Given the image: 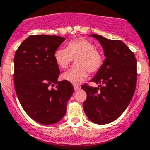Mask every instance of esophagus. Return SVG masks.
Returning <instances> with one entry per match:
<instances>
[{
	"label": "esophagus",
	"mask_w": 150,
	"mask_h": 150,
	"mask_svg": "<svg viewBox=\"0 0 150 150\" xmlns=\"http://www.w3.org/2000/svg\"><path fill=\"white\" fill-rule=\"evenodd\" d=\"M73 87H74V90H75V91H79V90L81 88L80 86L77 85V84H74Z\"/></svg>",
	"instance_id": "esophagus-1"
}]
</instances>
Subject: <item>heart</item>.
<instances>
[{"mask_svg": "<svg viewBox=\"0 0 150 150\" xmlns=\"http://www.w3.org/2000/svg\"><path fill=\"white\" fill-rule=\"evenodd\" d=\"M53 58L60 69H66L75 59L76 66L65 72L62 78L72 83L79 84L91 73L97 72L103 64V57L91 41L85 38H76L68 42L66 48H58Z\"/></svg>", "mask_w": 150, "mask_h": 150, "instance_id": "obj_1", "label": "heart"}]
</instances>
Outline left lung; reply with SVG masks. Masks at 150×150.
<instances>
[{"instance_id":"1","label":"left lung","mask_w":150,"mask_h":150,"mask_svg":"<svg viewBox=\"0 0 150 150\" xmlns=\"http://www.w3.org/2000/svg\"><path fill=\"white\" fill-rule=\"evenodd\" d=\"M90 36L100 41L106 59L90 81L99 84V88L87 84L81 86L87 93L83 107L91 122L106 125L120 116L134 96L137 75L136 57L122 41L110 40L95 34Z\"/></svg>"}]
</instances>
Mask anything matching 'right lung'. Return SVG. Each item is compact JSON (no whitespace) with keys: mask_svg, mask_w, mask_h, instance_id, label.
<instances>
[{"mask_svg":"<svg viewBox=\"0 0 150 150\" xmlns=\"http://www.w3.org/2000/svg\"><path fill=\"white\" fill-rule=\"evenodd\" d=\"M56 35H30L14 57V85L21 106L29 117L42 125L60 121L73 93L69 81H58L59 66L53 53L65 41ZM57 84L55 88H50Z\"/></svg>","mask_w":150,"mask_h":150,"instance_id":"1","label":"right lung"}]
</instances>
